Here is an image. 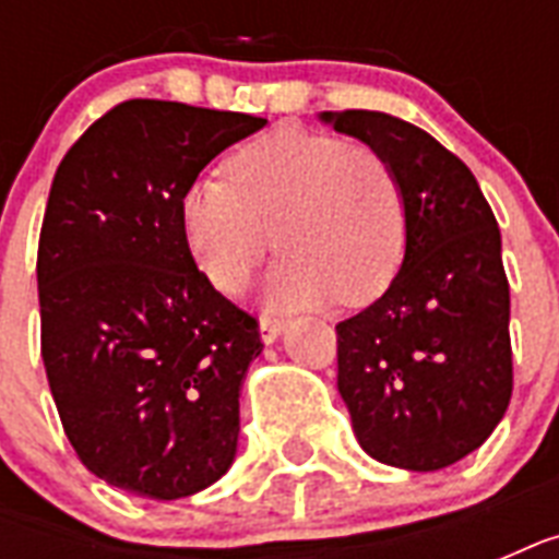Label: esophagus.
<instances>
[{"label": "esophagus", "mask_w": 559, "mask_h": 559, "mask_svg": "<svg viewBox=\"0 0 559 559\" xmlns=\"http://www.w3.org/2000/svg\"><path fill=\"white\" fill-rule=\"evenodd\" d=\"M281 333H284V322H281V319L261 316V340L266 342V345H272V342L278 340Z\"/></svg>", "instance_id": "1"}]
</instances>
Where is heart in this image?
Returning <instances> with one entry per match:
<instances>
[{
  "mask_svg": "<svg viewBox=\"0 0 559 559\" xmlns=\"http://www.w3.org/2000/svg\"><path fill=\"white\" fill-rule=\"evenodd\" d=\"M228 179L202 177L182 197V228L202 275L237 293L275 249L263 296L275 310L342 298L368 305L397 278L408 202L397 170L368 144L278 130L228 159Z\"/></svg>",
  "mask_w": 559,
  "mask_h": 559,
  "instance_id": "b5f03b06",
  "label": "heart"
}]
</instances>
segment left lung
<instances>
[{"mask_svg": "<svg viewBox=\"0 0 559 559\" xmlns=\"http://www.w3.org/2000/svg\"><path fill=\"white\" fill-rule=\"evenodd\" d=\"M319 118L380 151L408 202L397 278L336 324L350 424L389 467H450L490 438L513 391L511 287L493 211L467 165L420 127L371 109Z\"/></svg>", "mask_w": 559, "mask_h": 559, "instance_id": "obj_1", "label": "left lung"}]
</instances>
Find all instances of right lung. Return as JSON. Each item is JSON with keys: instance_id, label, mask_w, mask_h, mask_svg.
Here are the masks:
<instances>
[{"instance_id": "1", "label": "right lung", "mask_w": 559, "mask_h": 559, "mask_svg": "<svg viewBox=\"0 0 559 559\" xmlns=\"http://www.w3.org/2000/svg\"><path fill=\"white\" fill-rule=\"evenodd\" d=\"M266 118L133 98L60 162L39 231L43 362L90 473L182 499L235 461L258 322L197 270L182 197Z\"/></svg>"}]
</instances>
